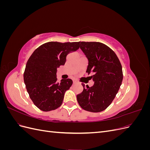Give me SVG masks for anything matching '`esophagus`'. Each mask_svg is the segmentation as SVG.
<instances>
[{
    "mask_svg": "<svg viewBox=\"0 0 150 150\" xmlns=\"http://www.w3.org/2000/svg\"><path fill=\"white\" fill-rule=\"evenodd\" d=\"M77 83H78V82H77V81H73V84H77Z\"/></svg>",
    "mask_w": 150,
    "mask_h": 150,
    "instance_id": "1",
    "label": "esophagus"
}]
</instances>
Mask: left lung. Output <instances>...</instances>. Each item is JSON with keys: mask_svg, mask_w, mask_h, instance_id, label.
<instances>
[{"mask_svg": "<svg viewBox=\"0 0 150 150\" xmlns=\"http://www.w3.org/2000/svg\"><path fill=\"white\" fill-rule=\"evenodd\" d=\"M80 48L88 59L86 72L94 81L91 87L83 83V92L77 100L83 110L98 112L104 111L115 99L123 78L118 57L106 45L99 42H79Z\"/></svg>", "mask_w": 150, "mask_h": 150, "instance_id": "8db88e82", "label": "left lung"}]
</instances>
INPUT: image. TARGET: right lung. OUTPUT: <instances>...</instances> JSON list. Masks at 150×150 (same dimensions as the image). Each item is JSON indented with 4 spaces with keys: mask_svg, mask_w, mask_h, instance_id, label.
Segmentation results:
<instances>
[{
    "mask_svg": "<svg viewBox=\"0 0 150 150\" xmlns=\"http://www.w3.org/2000/svg\"><path fill=\"white\" fill-rule=\"evenodd\" d=\"M79 48V42H49L36 49L25 66L24 81L29 97L39 110H54L61 106L71 79L57 81V69L64 65L66 56Z\"/></svg>",
    "mask_w": 150,
    "mask_h": 150,
    "instance_id": "obj_1",
    "label": "right lung"
}]
</instances>
